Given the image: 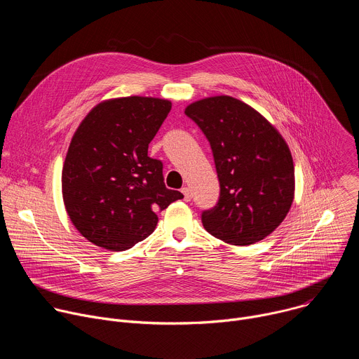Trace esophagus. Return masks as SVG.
I'll list each match as a JSON object with an SVG mask.
<instances>
[{
	"label": "esophagus",
	"mask_w": 359,
	"mask_h": 359,
	"mask_svg": "<svg viewBox=\"0 0 359 359\" xmlns=\"http://www.w3.org/2000/svg\"><path fill=\"white\" fill-rule=\"evenodd\" d=\"M182 193H183L186 201H190V200H191V190H190L189 187H183V189H182Z\"/></svg>",
	"instance_id": "esophagus-1"
}]
</instances>
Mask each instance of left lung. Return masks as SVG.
Here are the masks:
<instances>
[{
	"label": "left lung",
	"instance_id": "left-lung-1",
	"mask_svg": "<svg viewBox=\"0 0 359 359\" xmlns=\"http://www.w3.org/2000/svg\"><path fill=\"white\" fill-rule=\"evenodd\" d=\"M184 114L208 137L220 182L217 204L201 213L204 229L234 245L271 234L294 198L292 156L283 136L257 111L226 95L193 102Z\"/></svg>",
	"mask_w": 359,
	"mask_h": 359
}]
</instances>
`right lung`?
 I'll list each match as a JSON object with an SVG mask.
<instances>
[{
	"instance_id": "obj_1",
	"label": "right lung",
	"mask_w": 359,
	"mask_h": 359,
	"mask_svg": "<svg viewBox=\"0 0 359 359\" xmlns=\"http://www.w3.org/2000/svg\"><path fill=\"white\" fill-rule=\"evenodd\" d=\"M170 109L168 99L128 96L102 102L81 122L62 169V196L90 243L128 250L153 233L159 212L183 198L165 186L163 163L147 156Z\"/></svg>"
}]
</instances>
